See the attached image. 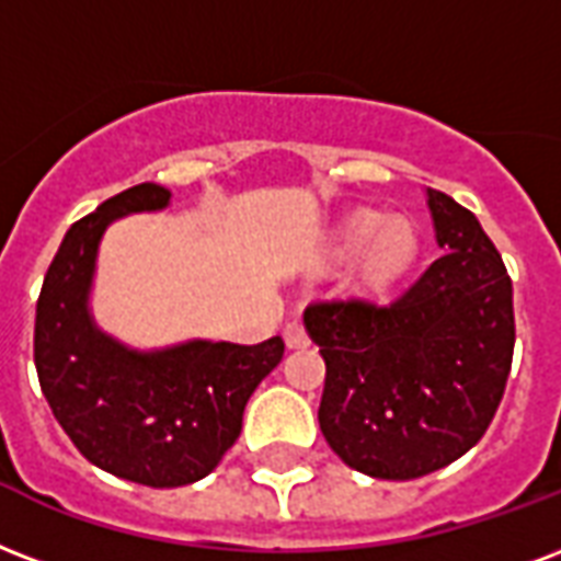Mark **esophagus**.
Listing matches in <instances>:
<instances>
[{"instance_id":"34e87169","label":"esophagus","mask_w":561,"mask_h":561,"mask_svg":"<svg viewBox=\"0 0 561 561\" xmlns=\"http://www.w3.org/2000/svg\"><path fill=\"white\" fill-rule=\"evenodd\" d=\"M285 344H288V347H306V344H309V332H306V327H302V320H288V323H285Z\"/></svg>"}]
</instances>
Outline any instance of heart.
<instances>
[{"label":"heart","mask_w":561,"mask_h":561,"mask_svg":"<svg viewBox=\"0 0 561 561\" xmlns=\"http://www.w3.org/2000/svg\"><path fill=\"white\" fill-rule=\"evenodd\" d=\"M344 250L358 252V279L367 288H388L409 271L417 252V238L412 226L403 220L382 224L374 214H362L350 220L344 232Z\"/></svg>","instance_id":"b5f03b06"}]
</instances>
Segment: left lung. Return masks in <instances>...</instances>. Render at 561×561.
<instances>
[{"instance_id": "obj_1", "label": "left lung", "mask_w": 561, "mask_h": 561, "mask_svg": "<svg viewBox=\"0 0 561 561\" xmlns=\"http://www.w3.org/2000/svg\"><path fill=\"white\" fill-rule=\"evenodd\" d=\"M430 194L435 259L388 302L314 299L302 314L327 362L320 433L344 465L417 480L480 442L515 353L512 279L480 220Z\"/></svg>"}]
</instances>
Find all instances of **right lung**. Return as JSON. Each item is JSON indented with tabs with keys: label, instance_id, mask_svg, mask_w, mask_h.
<instances>
[{
	"label": "right lung",
	"instance_id": "1",
	"mask_svg": "<svg viewBox=\"0 0 561 561\" xmlns=\"http://www.w3.org/2000/svg\"><path fill=\"white\" fill-rule=\"evenodd\" d=\"M167 203V187L144 182L76 220L34 314V367L55 421L96 468L152 489L191 485L217 468L241 435L247 400L285 353L279 335L252 347L191 341L131 353L93 327L88 290L105 226Z\"/></svg>",
	"mask_w": 561,
	"mask_h": 561
}]
</instances>
